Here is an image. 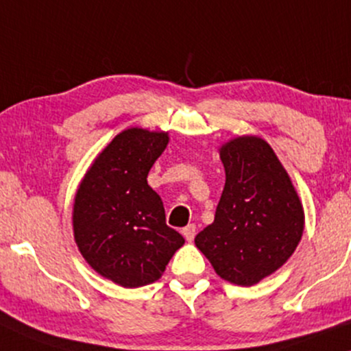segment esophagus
Segmentation results:
<instances>
[{
	"mask_svg": "<svg viewBox=\"0 0 351 351\" xmlns=\"http://www.w3.org/2000/svg\"><path fill=\"white\" fill-rule=\"evenodd\" d=\"M181 232H183L184 239H186L188 242H193L194 235H196V226H194V223H189V226L184 227V229L181 230Z\"/></svg>",
	"mask_w": 351,
	"mask_h": 351,
	"instance_id": "obj_1",
	"label": "esophagus"
}]
</instances>
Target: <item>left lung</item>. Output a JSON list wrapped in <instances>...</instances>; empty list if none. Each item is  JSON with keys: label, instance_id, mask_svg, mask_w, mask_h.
Segmentation results:
<instances>
[{"label": "left lung", "instance_id": "8db88e82", "mask_svg": "<svg viewBox=\"0 0 351 351\" xmlns=\"http://www.w3.org/2000/svg\"><path fill=\"white\" fill-rule=\"evenodd\" d=\"M226 186L214 222L194 243L222 280L253 286L296 250L304 209L288 171L263 138H232L219 149Z\"/></svg>", "mask_w": 351, "mask_h": 351}]
</instances>
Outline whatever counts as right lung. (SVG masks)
I'll return each instance as SVG.
<instances>
[{"label": "right lung", "instance_id": "add662e5", "mask_svg": "<svg viewBox=\"0 0 351 351\" xmlns=\"http://www.w3.org/2000/svg\"><path fill=\"white\" fill-rule=\"evenodd\" d=\"M168 132L125 129L86 171L73 204V234L88 265L122 288L162 276L184 239L167 226L160 196L147 183Z\"/></svg>", "mask_w": 351, "mask_h": 351}]
</instances>
